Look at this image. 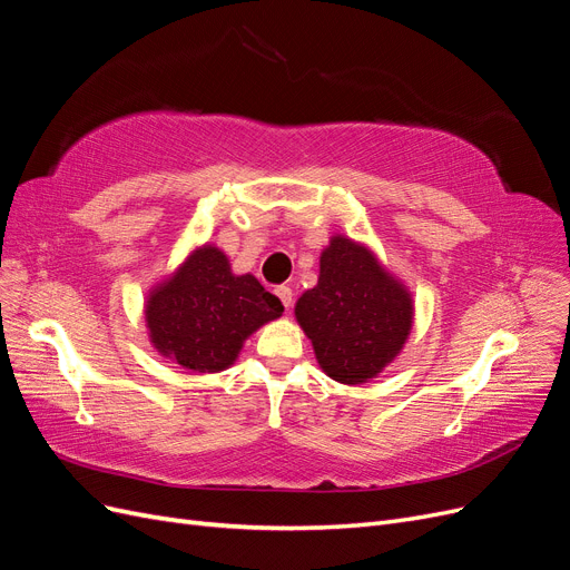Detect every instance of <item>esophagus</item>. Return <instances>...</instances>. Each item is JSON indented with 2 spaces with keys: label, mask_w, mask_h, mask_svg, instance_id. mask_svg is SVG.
I'll use <instances>...</instances> for the list:
<instances>
[{
  "label": "esophagus",
  "mask_w": 570,
  "mask_h": 570,
  "mask_svg": "<svg viewBox=\"0 0 570 570\" xmlns=\"http://www.w3.org/2000/svg\"><path fill=\"white\" fill-rule=\"evenodd\" d=\"M275 297H278V299L283 302L285 308L292 306V289H289L287 285H278V287H275Z\"/></svg>",
  "instance_id": "1"
}]
</instances>
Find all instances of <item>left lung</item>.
<instances>
[{
	"label": "left lung",
	"instance_id": "obj_1",
	"mask_svg": "<svg viewBox=\"0 0 570 570\" xmlns=\"http://www.w3.org/2000/svg\"><path fill=\"white\" fill-rule=\"evenodd\" d=\"M295 314L321 368L337 383L358 385L400 354L413 304L366 247L333 237L321 254L318 285L304 292Z\"/></svg>",
	"mask_w": 570,
	"mask_h": 570
}]
</instances>
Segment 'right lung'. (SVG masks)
<instances>
[{
	"mask_svg": "<svg viewBox=\"0 0 570 570\" xmlns=\"http://www.w3.org/2000/svg\"><path fill=\"white\" fill-rule=\"evenodd\" d=\"M281 314L278 297L249 273L233 275L226 254L206 245L151 292L147 327L164 356L189 371L216 373L233 364L258 325Z\"/></svg>",
	"mask_w": 570,
	"mask_h": 570,
	"instance_id": "right-lung-1",
	"label": "right lung"
}]
</instances>
